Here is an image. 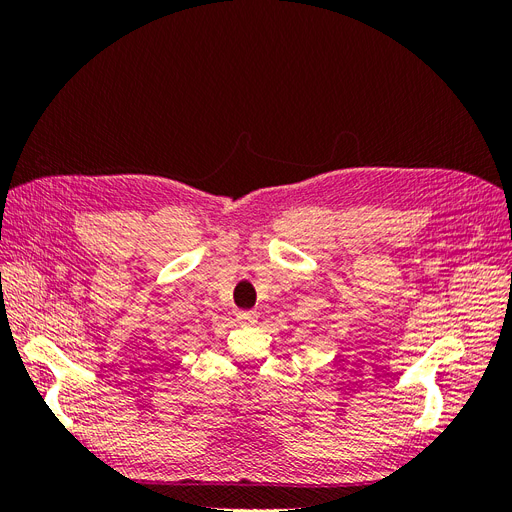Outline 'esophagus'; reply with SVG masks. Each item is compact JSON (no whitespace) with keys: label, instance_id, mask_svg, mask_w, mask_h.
Masks as SVG:
<instances>
[{"label":"esophagus","instance_id":"34e87169","mask_svg":"<svg viewBox=\"0 0 512 512\" xmlns=\"http://www.w3.org/2000/svg\"><path fill=\"white\" fill-rule=\"evenodd\" d=\"M237 320H239L241 324H254V322L258 320V314L252 312V309H245V312H239V314H237Z\"/></svg>","mask_w":512,"mask_h":512}]
</instances>
